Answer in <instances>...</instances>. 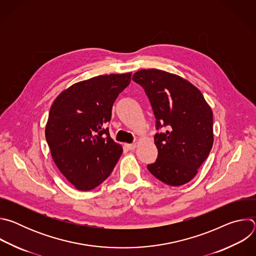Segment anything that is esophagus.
<instances>
[{
	"label": "esophagus",
	"instance_id": "1",
	"mask_svg": "<svg viewBox=\"0 0 256 256\" xmlns=\"http://www.w3.org/2000/svg\"><path fill=\"white\" fill-rule=\"evenodd\" d=\"M124 147H126L128 150L132 151V150H134V149H136V144H124Z\"/></svg>",
	"mask_w": 256,
	"mask_h": 256
}]
</instances>
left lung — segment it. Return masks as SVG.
I'll return each mask as SVG.
<instances>
[{
  "label": "left lung",
  "mask_w": 256,
  "mask_h": 256,
  "mask_svg": "<svg viewBox=\"0 0 256 256\" xmlns=\"http://www.w3.org/2000/svg\"><path fill=\"white\" fill-rule=\"evenodd\" d=\"M132 80L150 99L157 130L167 128L155 134L158 158L148 165L149 171L171 186L188 184L212 147L210 106L194 85L171 72L144 68L134 72Z\"/></svg>",
  "instance_id": "obj_1"
}]
</instances>
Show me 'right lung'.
Here are the masks:
<instances>
[{"instance_id":"obj_1","label":"right lung","mask_w":256,"mask_h":256,"mask_svg":"<svg viewBox=\"0 0 256 256\" xmlns=\"http://www.w3.org/2000/svg\"><path fill=\"white\" fill-rule=\"evenodd\" d=\"M132 72L93 77L60 92L50 106L46 138L54 162L75 188L88 192L110 175L122 147L109 134L112 105Z\"/></svg>"}]
</instances>
